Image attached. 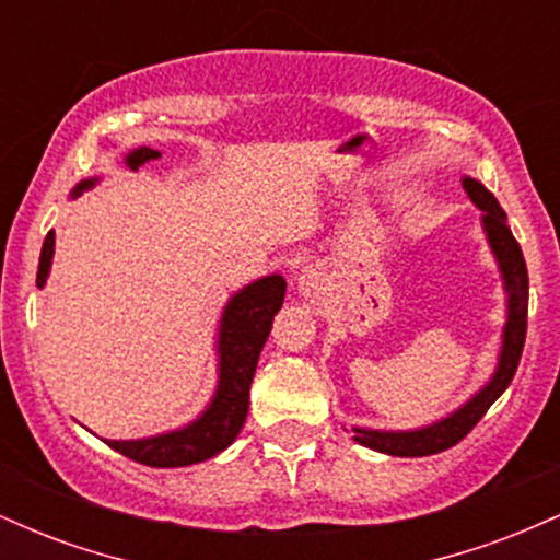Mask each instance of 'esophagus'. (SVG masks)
<instances>
[{"mask_svg": "<svg viewBox=\"0 0 560 560\" xmlns=\"http://www.w3.org/2000/svg\"><path fill=\"white\" fill-rule=\"evenodd\" d=\"M320 289V276L316 268H305V271L300 273V292L302 294H318Z\"/></svg>", "mask_w": 560, "mask_h": 560, "instance_id": "esophagus-1", "label": "esophagus"}]
</instances>
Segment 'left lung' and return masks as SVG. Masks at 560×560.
<instances>
[{"label":"left lung","instance_id":"8db88e82","mask_svg":"<svg viewBox=\"0 0 560 560\" xmlns=\"http://www.w3.org/2000/svg\"><path fill=\"white\" fill-rule=\"evenodd\" d=\"M464 189L468 199L481 210V229H485L494 260H498L500 276H503V289L508 294V313L498 365H494L490 382L477 395H471L458 410L447 413L445 419L429 423V427L410 429V432L352 427V434H355L352 440L358 445L376 450V453L397 455V458H421V455H434L458 445L481 421V416L490 410V405L508 389V384H511V378L518 369V361H522L526 339V305H529V276H526L522 247L513 240L511 226H508V215L503 213L498 199L492 197V191H487V186L471 176H464Z\"/></svg>","mask_w":560,"mask_h":560}]
</instances>
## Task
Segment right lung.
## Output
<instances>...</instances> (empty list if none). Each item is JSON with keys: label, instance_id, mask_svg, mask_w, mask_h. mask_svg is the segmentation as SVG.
Wrapping results in <instances>:
<instances>
[{"label": "right lung", "instance_id": "right-lung-1", "mask_svg": "<svg viewBox=\"0 0 560 560\" xmlns=\"http://www.w3.org/2000/svg\"><path fill=\"white\" fill-rule=\"evenodd\" d=\"M160 152L152 147H139L126 155V165L131 171L141 168L150 160H158ZM96 178H86L70 191V197L83 195V189H92ZM55 258V231H49L44 240L42 258H38L36 287L47 284L49 268ZM287 281L284 276H262L240 292L231 294L221 313L218 326V384L215 395L210 397L208 408L182 429L173 432L144 436V440H105L113 450H118L126 458L137 464L155 468H178L202 464L213 455L226 450L236 434L242 432L244 419L249 408V384H253L255 369L262 345L271 334L273 316L284 302Z\"/></svg>", "mask_w": 560, "mask_h": 560}]
</instances>
